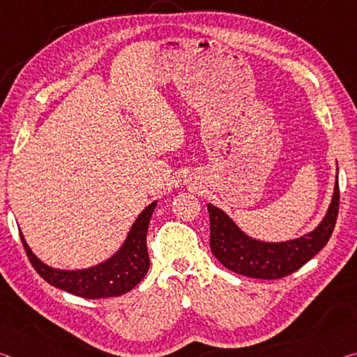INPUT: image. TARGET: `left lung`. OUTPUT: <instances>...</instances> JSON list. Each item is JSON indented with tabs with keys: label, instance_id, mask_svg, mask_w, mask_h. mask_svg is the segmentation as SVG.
I'll list each match as a JSON object with an SVG mask.
<instances>
[{
	"label": "left lung",
	"instance_id": "left-lung-1",
	"mask_svg": "<svg viewBox=\"0 0 357 357\" xmlns=\"http://www.w3.org/2000/svg\"><path fill=\"white\" fill-rule=\"evenodd\" d=\"M338 203H340V190H338V183H335L328 214L318 228L299 239L279 244L259 243L245 236L223 211L208 204L211 250L233 273L252 279H282L302 268L328 244L337 222Z\"/></svg>",
	"mask_w": 357,
	"mask_h": 357
}]
</instances>
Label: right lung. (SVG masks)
I'll list each match as a JSON object with an SVG mask.
<instances>
[{"label": "right lung", "instance_id": "obj_1", "mask_svg": "<svg viewBox=\"0 0 357 357\" xmlns=\"http://www.w3.org/2000/svg\"><path fill=\"white\" fill-rule=\"evenodd\" d=\"M155 204L157 202L151 203L138 215V219L132 225L128 239H126V243L116 255L94 266V268L82 271L53 269L38 259L20 233L23 249H25L29 263L33 264L36 273L50 285L84 299L116 298V296L135 288L148 273L149 255L146 247V233Z\"/></svg>", "mask_w": 357, "mask_h": 357}]
</instances>
